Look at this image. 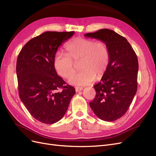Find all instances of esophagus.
<instances>
[{"mask_svg": "<svg viewBox=\"0 0 156 156\" xmlns=\"http://www.w3.org/2000/svg\"><path fill=\"white\" fill-rule=\"evenodd\" d=\"M82 90H83L82 87H76V88H75V92H78L79 91H81Z\"/></svg>", "mask_w": 156, "mask_h": 156, "instance_id": "esophagus-1", "label": "esophagus"}]
</instances>
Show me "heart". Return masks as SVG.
<instances>
[{
    "instance_id": "b5f03b06",
    "label": "heart",
    "mask_w": 156,
    "mask_h": 156,
    "mask_svg": "<svg viewBox=\"0 0 156 156\" xmlns=\"http://www.w3.org/2000/svg\"><path fill=\"white\" fill-rule=\"evenodd\" d=\"M65 50L66 54L56 53L53 65L60 76L68 79L75 71L74 63L81 60L82 71L69 80L72 85L82 87L92 83L96 77L99 79L104 75L109 65L110 51L104 41L77 37L66 44Z\"/></svg>"
}]
</instances>
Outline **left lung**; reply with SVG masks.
<instances>
[{"label": "left lung", "instance_id": "obj_1", "mask_svg": "<svg viewBox=\"0 0 156 156\" xmlns=\"http://www.w3.org/2000/svg\"><path fill=\"white\" fill-rule=\"evenodd\" d=\"M84 36L104 41L110 51L109 65L94 86L96 94L90 106L100 119L116 120L128 110L137 90V56L125 37L112 30L100 29Z\"/></svg>", "mask_w": 156, "mask_h": 156}]
</instances>
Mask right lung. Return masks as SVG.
I'll use <instances>...</instances> for the list:
<instances>
[{
  "label": "right lung",
  "instance_id": "1",
  "mask_svg": "<svg viewBox=\"0 0 156 156\" xmlns=\"http://www.w3.org/2000/svg\"><path fill=\"white\" fill-rule=\"evenodd\" d=\"M74 33L44 32L28 41L18 55L19 95L30 114L42 123L54 124L62 119L75 94L53 65L58 47Z\"/></svg>",
  "mask_w": 156,
  "mask_h": 156
}]
</instances>
